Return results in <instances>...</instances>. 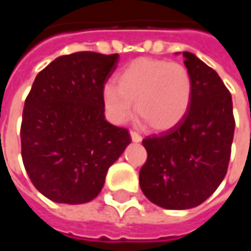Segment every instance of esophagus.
Listing matches in <instances>:
<instances>
[{
    "label": "esophagus",
    "instance_id": "1",
    "mask_svg": "<svg viewBox=\"0 0 251 251\" xmlns=\"http://www.w3.org/2000/svg\"><path fill=\"white\" fill-rule=\"evenodd\" d=\"M130 137H131V141H133V143H140V141L143 140V137L138 134L137 131H133V130H130Z\"/></svg>",
    "mask_w": 251,
    "mask_h": 251
}]
</instances>
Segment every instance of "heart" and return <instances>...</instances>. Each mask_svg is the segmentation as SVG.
<instances>
[{"mask_svg":"<svg viewBox=\"0 0 251 251\" xmlns=\"http://www.w3.org/2000/svg\"><path fill=\"white\" fill-rule=\"evenodd\" d=\"M117 85L101 91L108 120L121 125L136 111L153 130H168L189 111L193 96L192 76L183 65L166 59L138 58L117 75Z\"/></svg>","mask_w":251,"mask_h":251,"instance_id":"b5f03b06","label":"heart"}]
</instances>
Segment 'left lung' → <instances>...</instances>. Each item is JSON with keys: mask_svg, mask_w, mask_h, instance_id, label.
Segmentation results:
<instances>
[{"mask_svg": "<svg viewBox=\"0 0 251 251\" xmlns=\"http://www.w3.org/2000/svg\"><path fill=\"white\" fill-rule=\"evenodd\" d=\"M193 96L179 124L144 138L148 159L140 170L145 197L164 209H190L213 194L227 174L235 130L232 98L216 72L183 51Z\"/></svg>", "mask_w": 251, "mask_h": 251, "instance_id": "1", "label": "left lung"}]
</instances>
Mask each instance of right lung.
I'll list each match as a JSON object with an SVG mask.
<instances>
[{"instance_id": "obj_1", "label": "right lung", "mask_w": 251, "mask_h": 251, "mask_svg": "<svg viewBox=\"0 0 251 251\" xmlns=\"http://www.w3.org/2000/svg\"><path fill=\"white\" fill-rule=\"evenodd\" d=\"M118 54L78 51L49 64L28 94L20 137L28 176L45 197L85 204L98 197L111 164L130 144L104 118L101 91Z\"/></svg>"}]
</instances>
